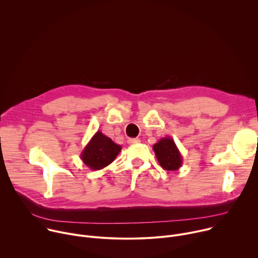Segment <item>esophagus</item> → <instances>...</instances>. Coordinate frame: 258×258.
Masks as SVG:
<instances>
[{"instance_id":"obj_1","label":"esophagus","mask_w":258,"mask_h":258,"mask_svg":"<svg viewBox=\"0 0 258 258\" xmlns=\"http://www.w3.org/2000/svg\"><path fill=\"white\" fill-rule=\"evenodd\" d=\"M141 141H140V139H128L127 140V143H128V145H134V144H138V143H140Z\"/></svg>"}]
</instances>
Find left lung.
<instances>
[{"label":"left lung","mask_w":258,"mask_h":258,"mask_svg":"<svg viewBox=\"0 0 258 258\" xmlns=\"http://www.w3.org/2000/svg\"><path fill=\"white\" fill-rule=\"evenodd\" d=\"M153 150L163 169L174 171L181 166L182 156L172 138L165 137L160 139L153 145Z\"/></svg>","instance_id":"left-lung-1"}]
</instances>
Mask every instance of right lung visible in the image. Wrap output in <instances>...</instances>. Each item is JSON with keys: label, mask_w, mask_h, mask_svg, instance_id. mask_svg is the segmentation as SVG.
I'll return each mask as SVG.
<instances>
[{"label": "right lung", "mask_w": 258, "mask_h": 258, "mask_svg": "<svg viewBox=\"0 0 258 258\" xmlns=\"http://www.w3.org/2000/svg\"><path fill=\"white\" fill-rule=\"evenodd\" d=\"M121 146L98 131L81 153V159L92 170H99L115 160Z\"/></svg>", "instance_id": "obj_1"}]
</instances>
